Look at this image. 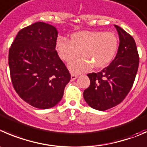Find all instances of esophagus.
<instances>
[{
	"mask_svg": "<svg viewBox=\"0 0 147 147\" xmlns=\"http://www.w3.org/2000/svg\"><path fill=\"white\" fill-rule=\"evenodd\" d=\"M77 78H78V75L75 73H71V80H75Z\"/></svg>",
	"mask_w": 147,
	"mask_h": 147,
	"instance_id": "esophagus-1",
	"label": "esophagus"
}]
</instances>
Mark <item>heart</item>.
Returning <instances> with one entry per match:
<instances>
[{
  "mask_svg": "<svg viewBox=\"0 0 147 147\" xmlns=\"http://www.w3.org/2000/svg\"><path fill=\"white\" fill-rule=\"evenodd\" d=\"M57 49L64 61L69 62L80 53L83 57L69 63L71 69L82 72L91 66L103 67L116 55L119 47V39L112 32L82 31L74 33L71 40L59 37L57 41Z\"/></svg>",
  "mask_w": 147,
  "mask_h": 147,
  "instance_id": "b5f03b06",
  "label": "heart"
}]
</instances>
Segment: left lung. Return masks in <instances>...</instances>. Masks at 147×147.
Masks as SVG:
<instances>
[{"instance_id": "8db88e82", "label": "left lung", "mask_w": 147, "mask_h": 147, "mask_svg": "<svg viewBox=\"0 0 147 147\" xmlns=\"http://www.w3.org/2000/svg\"><path fill=\"white\" fill-rule=\"evenodd\" d=\"M120 39L113 62L97 73L88 74L90 85L84 90L87 103L94 109L105 111L119 105L133 86L139 63L134 39L119 26L114 25Z\"/></svg>"}]
</instances>
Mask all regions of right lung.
Returning a JSON list of instances; mask_svg holds the SVG:
<instances>
[{"mask_svg": "<svg viewBox=\"0 0 147 147\" xmlns=\"http://www.w3.org/2000/svg\"><path fill=\"white\" fill-rule=\"evenodd\" d=\"M55 26L36 22L18 31L9 49L8 65L14 90L35 108L47 109L62 99L71 75L56 51Z\"/></svg>", "mask_w": 147, "mask_h": 147, "instance_id": "obj_1", "label": "right lung"}]
</instances>
